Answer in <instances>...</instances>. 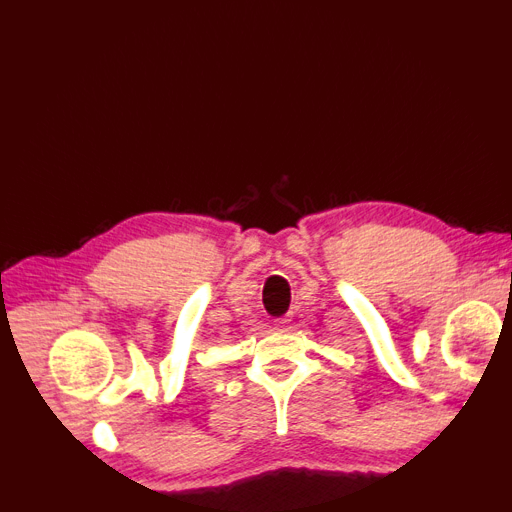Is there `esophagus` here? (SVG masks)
<instances>
[{
	"label": "esophagus",
	"mask_w": 512,
	"mask_h": 512,
	"mask_svg": "<svg viewBox=\"0 0 512 512\" xmlns=\"http://www.w3.org/2000/svg\"><path fill=\"white\" fill-rule=\"evenodd\" d=\"M290 322V319L288 317H279V319H275V326H279V328H284L286 324Z\"/></svg>",
	"instance_id": "1"
}]
</instances>
